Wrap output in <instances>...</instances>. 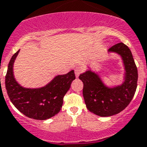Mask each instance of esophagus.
Here are the masks:
<instances>
[{
	"instance_id": "obj_1",
	"label": "esophagus",
	"mask_w": 147,
	"mask_h": 147,
	"mask_svg": "<svg viewBox=\"0 0 147 147\" xmlns=\"http://www.w3.org/2000/svg\"><path fill=\"white\" fill-rule=\"evenodd\" d=\"M74 72H75V76H76V78H78L80 74L82 73V68L80 67H76V68L74 69Z\"/></svg>"
}]
</instances>
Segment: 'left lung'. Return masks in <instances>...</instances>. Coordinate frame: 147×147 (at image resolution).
Listing matches in <instances>:
<instances>
[{
	"instance_id": "left-lung-1",
	"label": "left lung",
	"mask_w": 147,
	"mask_h": 147,
	"mask_svg": "<svg viewBox=\"0 0 147 147\" xmlns=\"http://www.w3.org/2000/svg\"><path fill=\"white\" fill-rule=\"evenodd\" d=\"M108 53H116L121 57L125 72L120 84L108 86L90 65L79 76L83 82L82 94L87 109L102 117L117 114L128 106L136 92L138 77L133 55L126 45L117 43L109 49Z\"/></svg>"
}]
</instances>
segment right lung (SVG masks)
Returning <instances> with one entry per match:
<instances>
[{"instance_id":"1","label":"right lung","mask_w":147,"mask_h":147,"mask_svg":"<svg viewBox=\"0 0 147 147\" xmlns=\"http://www.w3.org/2000/svg\"><path fill=\"white\" fill-rule=\"evenodd\" d=\"M20 49L9 61L5 86L11 102L22 113L34 119L45 120L55 116L62 107L63 98L75 80L74 71L66 74L56 75L42 87L25 88L17 82L13 66Z\"/></svg>"}]
</instances>
